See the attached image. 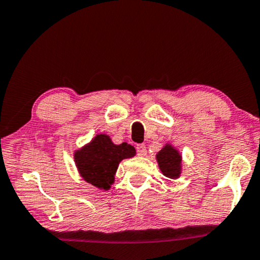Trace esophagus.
Wrapping results in <instances>:
<instances>
[{
    "label": "esophagus",
    "instance_id": "34e87169",
    "mask_svg": "<svg viewBox=\"0 0 260 260\" xmlns=\"http://www.w3.org/2000/svg\"><path fill=\"white\" fill-rule=\"evenodd\" d=\"M137 153L138 155H140V156H145L147 154V149H146V146L141 143V145H138L137 146Z\"/></svg>",
    "mask_w": 260,
    "mask_h": 260
}]
</instances>
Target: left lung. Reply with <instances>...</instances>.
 Segmentation results:
<instances>
[{
	"label": "left lung",
	"mask_w": 260,
	"mask_h": 260,
	"mask_svg": "<svg viewBox=\"0 0 260 260\" xmlns=\"http://www.w3.org/2000/svg\"><path fill=\"white\" fill-rule=\"evenodd\" d=\"M156 161L158 168L165 176L169 179H179L182 169V156L179 150L167 143L160 152L156 154Z\"/></svg>",
	"instance_id": "obj_1"
}]
</instances>
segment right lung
Returning a JSON list of instances; mask_svg holds the SVG:
<instances>
[{
	"mask_svg": "<svg viewBox=\"0 0 260 260\" xmlns=\"http://www.w3.org/2000/svg\"><path fill=\"white\" fill-rule=\"evenodd\" d=\"M135 155L128 143L114 145L106 134H98L90 143L75 152V162L80 176L94 187L108 190L114 182L115 172L123 158Z\"/></svg>",
	"mask_w": 260,
	"mask_h": 260,
	"instance_id": "right-lung-1",
	"label": "right lung"
}]
</instances>
